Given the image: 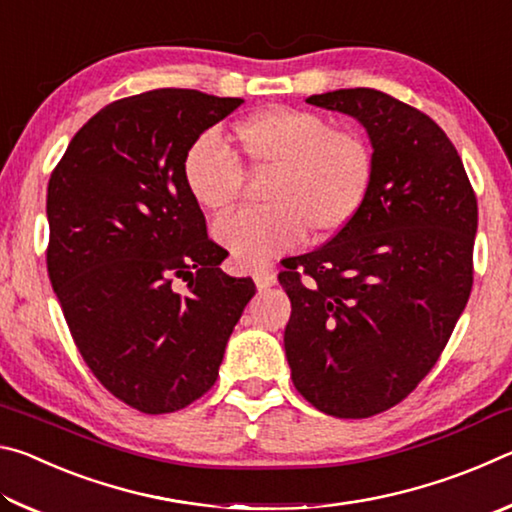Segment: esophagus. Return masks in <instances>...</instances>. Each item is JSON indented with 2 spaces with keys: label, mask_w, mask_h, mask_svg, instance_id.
I'll return each instance as SVG.
<instances>
[{
  "label": "esophagus",
  "mask_w": 512,
  "mask_h": 512,
  "mask_svg": "<svg viewBox=\"0 0 512 512\" xmlns=\"http://www.w3.org/2000/svg\"><path fill=\"white\" fill-rule=\"evenodd\" d=\"M253 280H255L259 291H266V289H271V287H275V284H277L275 273L273 271H264V268H262V271H255L253 273Z\"/></svg>",
  "instance_id": "34e87169"
}]
</instances>
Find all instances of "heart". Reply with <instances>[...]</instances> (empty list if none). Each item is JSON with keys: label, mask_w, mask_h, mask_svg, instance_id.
Masks as SVG:
<instances>
[{"label": "heart", "mask_w": 512, "mask_h": 512, "mask_svg": "<svg viewBox=\"0 0 512 512\" xmlns=\"http://www.w3.org/2000/svg\"><path fill=\"white\" fill-rule=\"evenodd\" d=\"M235 142L250 169L268 173L266 207L214 223V239L239 266H262L289 253L309 230L332 237L366 203L375 171L370 144L359 133L334 131L316 112L259 110L235 126ZM183 180L194 203L216 214L235 203L241 173L214 135H201L185 153Z\"/></svg>", "instance_id": "obj_1"}]
</instances>
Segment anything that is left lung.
Instances as JSON below:
<instances>
[{"instance_id":"obj_1","label":"left lung","mask_w":512,"mask_h":512,"mask_svg":"<svg viewBox=\"0 0 512 512\" xmlns=\"http://www.w3.org/2000/svg\"><path fill=\"white\" fill-rule=\"evenodd\" d=\"M307 103L357 119L375 171L359 214L284 264V350L293 384L318 411L370 418L420 384L463 314L476 196L461 155L424 112L370 88Z\"/></svg>"}]
</instances>
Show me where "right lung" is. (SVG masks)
<instances>
[{
    "label": "right lung",
    "instance_id": "add662e5",
    "mask_svg": "<svg viewBox=\"0 0 512 512\" xmlns=\"http://www.w3.org/2000/svg\"><path fill=\"white\" fill-rule=\"evenodd\" d=\"M244 99L153 90L101 108L47 187V271L76 348L103 386L142 413L210 391L248 300L225 275L183 160ZM183 276L188 291L172 280Z\"/></svg>",
    "mask_w": 512,
    "mask_h": 512
}]
</instances>
